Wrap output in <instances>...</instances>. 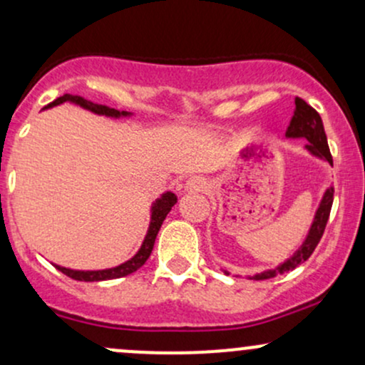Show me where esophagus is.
<instances>
[{
    "mask_svg": "<svg viewBox=\"0 0 365 365\" xmlns=\"http://www.w3.org/2000/svg\"><path fill=\"white\" fill-rule=\"evenodd\" d=\"M207 187V182L203 181L202 178L195 175V178H190L184 184V190H190V191H203Z\"/></svg>",
    "mask_w": 365,
    "mask_h": 365,
    "instance_id": "obj_1",
    "label": "esophagus"
}]
</instances>
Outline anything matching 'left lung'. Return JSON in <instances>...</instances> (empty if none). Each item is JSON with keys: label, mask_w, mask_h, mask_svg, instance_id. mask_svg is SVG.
<instances>
[{"label": "left lung", "mask_w": 365, "mask_h": 365, "mask_svg": "<svg viewBox=\"0 0 365 365\" xmlns=\"http://www.w3.org/2000/svg\"><path fill=\"white\" fill-rule=\"evenodd\" d=\"M286 138H305L307 141H309L305 145L307 151H309L310 155H314V157L321 158V160H326L329 165H333V157H331L329 146H327V138L324 133V125H322V118L317 112H315L312 106L307 103V101L302 100V98H294V113L292 117V122H289L288 129H286ZM333 195H334V187L329 186L326 190L324 196H322L317 212H315L314 222L312 226H310L309 235H307L305 241L302 243V247L293 253V257H289L288 260L282 262V264L277 265L276 269L255 274V276H248V279H255V281L271 279V277H276L277 274L293 271V269H297L298 265L304 264L305 260H309V257L312 255L315 247H317L322 235H324L331 207H333Z\"/></svg>", "instance_id": "left-lung-1"}]
</instances>
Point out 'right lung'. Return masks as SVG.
Segmentation results:
<instances>
[{
  "mask_svg": "<svg viewBox=\"0 0 365 365\" xmlns=\"http://www.w3.org/2000/svg\"><path fill=\"white\" fill-rule=\"evenodd\" d=\"M65 101H72V103H76V105L83 106V108H86V110H89V112L98 113V115L115 117V118L130 115L129 112H120V110L110 108V106L93 103V101L84 100V98H81V96H73V94H63V96L56 98L55 101H51V103L48 106H44V108H51V106L65 103ZM175 202H178V196H175L174 193H170V191H167V193H163L160 198L153 203V207H151L150 227H148V232H146V236H145V241H143L141 248H139V252L136 253V255H134L130 260L124 262V264L117 265V267H112V269H103V271H73V269L60 267V265H55V267L58 269L60 272H63L65 276L72 277V279L86 281V282L118 279V277H124V276H129V274L136 272L138 269L143 267V265H145V262L148 260L151 250H153L155 240H157L158 231H160L163 220H165L167 214H169L170 208L174 207Z\"/></svg>",
  "mask_w": 365,
  "mask_h": 365,
  "instance_id": "obj_1",
  "label": "right lung"
}]
</instances>
